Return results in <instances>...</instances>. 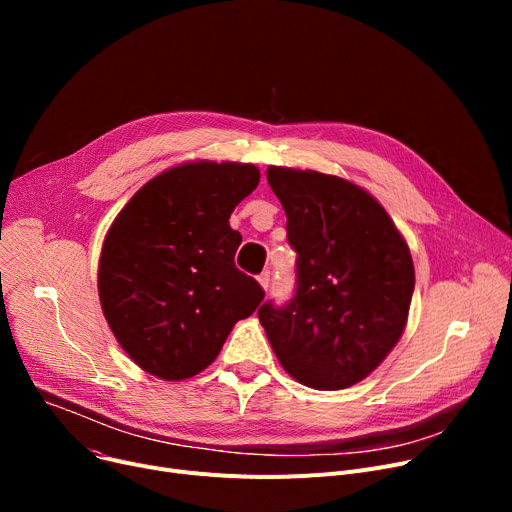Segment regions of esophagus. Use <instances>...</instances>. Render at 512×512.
Wrapping results in <instances>:
<instances>
[{
	"label": "esophagus",
	"instance_id": "34e87169",
	"mask_svg": "<svg viewBox=\"0 0 512 512\" xmlns=\"http://www.w3.org/2000/svg\"><path fill=\"white\" fill-rule=\"evenodd\" d=\"M257 280H259V284H261V288H263V290L270 288V272H263Z\"/></svg>",
	"mask_w": 512,
	"mask_h": 512
}]
</instances>
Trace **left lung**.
Instances as JSON below:
<instances>
[{
	"instance_id": "1",
	"label": "left lung",
	"mask_w": 512,
	"mask_h": 512,
	"mask_svg": "<svg viewBox=\"0 0 512 512\" xmlns=\"http://www.w3.org/2000/svg\"><path fill=\"white\" fill-rule=\"evenodd\" d=\"M297 251L294 297L259 307L274 353L315 390L353 386L407 326L415 267L386 209L361 186L313 170H267Z\"/></svg>"
}]
</instances>
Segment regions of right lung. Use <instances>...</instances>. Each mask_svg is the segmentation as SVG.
Returning <instances> with one entry per match:
<instances>
[{
	"mask_svg": "<svg viewBox=\"0 0 512 512\" xmlns=\"http://www.w3.org/2000/svg\"><path fill=\"white\" fill-rule=\"evenodd\" d=\"M257 184L253 164L193 161L149 180L118 213L101 249L99 301L147 373L193 378L263 301L259 282L234 265L242 236L228 222Z\"/></svg>",
	"mask_w": 512,
	"mask_h": 512,
	"instance_id": "right-lung-1",
	"label": "right lung"
}]
</instances>
